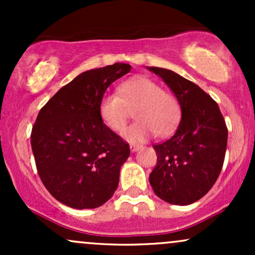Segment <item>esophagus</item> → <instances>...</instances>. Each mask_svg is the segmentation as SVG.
<instances>
[{
  "mask_svg": "<svg viewBox=\"0 0 255 255\" xmlns=\"http://www.w3.org/2000/svg\"><path fill=\"white\" fill-rule=\"evenodd\" d=\"M129 148H130V151H131V152H135L136 150H139V148H140V145H136V144H130Z\"/></svg>",
  "mask_w": 255,
  "mask_h": 255,
  "instance_id": "1",
  "label": "esophagus"
}]
</instances>
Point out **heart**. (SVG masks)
Returning a JSON list of instances; mask_svg holds the SVG:
<instances>
[{"mask_svg": "<svg viewBox=\"0 0 255 255\" xmlns=\"http://www.w3.org/2000/svg\"><path fill=\"white\" fill-rule=\"evenodd\" d=\"M134 110L137 121L126 131V137L134 142L144 141L153 133L158 136L168 135L181 116L176 96L146 77L126 81L120 86V95L105 93L98 105L103 124L119 134L126 129Z\"/></svg>", "mask_w": 255, "mask_h": 255, "instance_id": "1", "label": "heart"}]
</instances>
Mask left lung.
Wrapping results in <instances>:
<instances>
[{
    "instance_id": "left-lung-1",
    "label": "left lung",
    "mask_w": 255,
    "mask_h": 255,
    "mask_svg": "<svg viewBox=\"0 0 255 255\" xmlns=\"http://www.w3.org/2000/svg\"><path fill=\"white\" fill-rule=\"evenodd\" d=\"M175 93L182 119L176 131L153 145L157 164L150 183L157 197L172 205H189L206 194L221 174L228 128L218 104L198 85L169 69L150 67Z\"/></svg>"
}]
</instances>
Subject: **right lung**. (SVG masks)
<instances>
[{
  "instance_id": "obj_1",
  "label": "right lung",
  "mask_w": 255,
  "mask_h": 255,
  "mask_svg": "<svg viewBox=\"0 0 255 255\" xmlns=\"http://www.w3.org/2000/svg\"><path fill=\"white\" fill-rule=\"evenodd\" d=\"M115 63L79 74L40 109L31 131L38 175L56 200L73 209H95L113 197L130 150L98 113L111 83L130 71Z\"/></svg>"
}]
</instances>
